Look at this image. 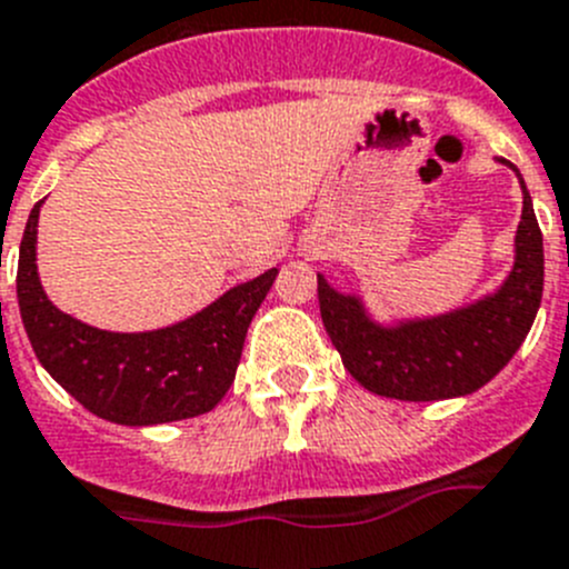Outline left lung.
Segmentation results:
<instances>
[{
  "instance_id": "1",
  "label": "left lung",
  "mask_w": 569,
  "mask_h": 569,
  "mask_svg": "<svg viewBox=\"0 0 569 569\" xmlns=\"http://www.w3.org/2000/svg\"><path fill=\"white\" fill-rule=\"evenodd\" d=\"M499 163H513L499 160ZM522 182L513 270L497 293L435 319L383 327L358 296H343L319 276L321 321L347 372L369 392L395 400H446L477 392L516 356L533 327L545 288V248L533 200Z\"/></svg>"
}]
</instances>
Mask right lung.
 <instances>
[{
  "mask_svg": "<svg viewBox=\"0 0 569 569\" xmlns=\"http://www.w3.org/2000/svg\"><path fill=\"white\" fill-rule=\"evenodd\" d=\"M36 202L19 244L16 296L41 367L92 415L121 426H158L211 411L226 398L250 319L279 270L237 284L180 325L109 332L83 325L47 299L36 270Z\"/></svg>",
  "mask_w": 569,
  "mask_h": 569,
  "instance_id": "add662e5",
  "label": "right lung"
}]
</instances>
